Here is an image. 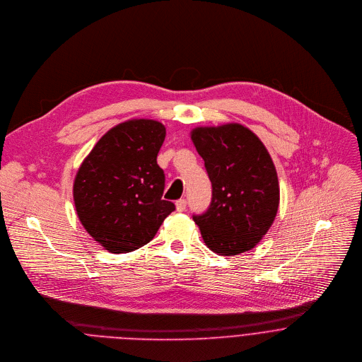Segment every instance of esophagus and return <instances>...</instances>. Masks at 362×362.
I'll list each match as a JSON object with an SVG mask.
<instances>
[{"mask_svg": "<svg viewBox=\"0 0 362 362\" xmlns=\"http://www.w3.org/2000/svg\"><path fill=\"white\" fill-rule=\"evenodd\" d=\"M175 208H177V211L178 212H184L185 209H187V199H178L177 202H175Z\"/></svg>", "mask_w": 362, "mask_h": 362, "instance_id": "34e87169", "label": "esophagus"}]
</instances>
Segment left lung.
I'll return each instance as SVG.
<instances>
[{"label":"left lung","instance_id":"left-lung-1","mask_svg":"<svg viewBox=\"0 0 362 362\" xmlns=\"http://www.w3.org/2000/svg\"><path fill=\"white\" fill-rule=\"evenodd\" d=\"M191 139L212 182V202L194 215L205 244L221 255L255 247L278 212L279 185L262 141L239 123L195 127Z\"/></svg>","mask_w":362,"mask_h":362}]
</instances>
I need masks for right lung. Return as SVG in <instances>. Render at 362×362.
<instances>
[{
	"mask_svg": "<svg viewBox=\"0 0 362 362\" xmlns=\"http://www.w3.org/2000/svg\"><path fill=\"white\" fill-rule=\"evenodd\" d=\"M165 127L153 119H132L108 130L80 165L73 197L87 233L119 254L151 240L175 209L161 199L164 171L157 154Z\"/></svg>",
	"mask_w": 362,
	"mask_h": 362,
	"instance_id": "obj_1",
	"label": "right lung"
}]
</instances>
